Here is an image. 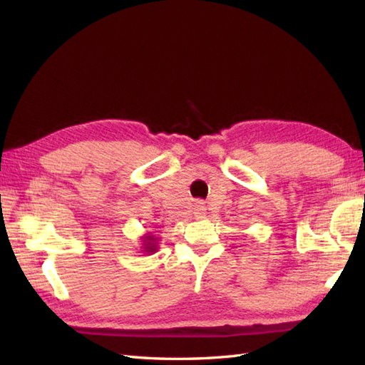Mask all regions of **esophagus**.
<instances>
[{
	"label": "esophagus",
	"mask_w": 365,
	"mask_h": 365,
	"mask_svg": "<svg viewBox=\"0 0 365 365\" xmlns=\"http://www.w3.org/2000/svg\"><path fill=\"white\" fill-rule=\"evenodd\" d=\"M195 215L197 216V218H202V216L205 215V205H204V202H196L195 204Z\"/></svg>",
	"instance_id": "1"
}]
</instances>
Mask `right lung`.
<instances>
[{
	"instance_id": "right-lung-1",
	"label": "right lung",
	"mask_w": 365,
	"mask_h": 365,
	"mask_svg": "<svg viewBox=\"0 0 365 365\" xmlns=\"http://www.w3.org/2000/svg\"><path fill=\"white\" fill-rule=\"evenodd\" d=\"M141 251L144 254H153L158 250V237H155L150 232H147L141 237Z\"/></svg>"
}]
</instances>
